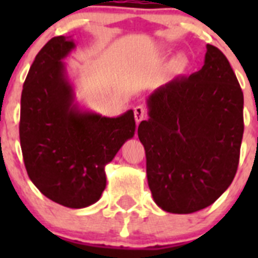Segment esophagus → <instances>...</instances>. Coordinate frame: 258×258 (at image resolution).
<instances>
[{"instance_id":"obj_1","label":"esophagus","mask_w":258,"mask_h":258,"mask_svg":"<svg viewBox=\"0 0 258 258\" xmlns=\"http://www.w3.org/2000/svg\"><path fill=\"white\" fill-rule=\"evenodd\" d=\"M146 113H147V111H146V108L143 106L134 107V118H136L137 124H140L143 118L146 117Z\"/></svg>"}]
</instances>
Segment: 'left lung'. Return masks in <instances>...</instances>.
<instances>
[{
    "label": "left lung",
    "instance_id": "1",
    "mask_svg": "<svg viewBox=\"0 0 258 258\" xmlns=\"http://www.w3.org/2000/svg\"><path fill=\"white\" fill-rule=\"evenodd\" d=\"M244 98L227 58L207 45L202 70L172 80L147 99L138 126L155 203L188 214L213 204L235 177Z\"/></svg>",
    "mask_w": 258,
    "mask_h": 258
}]
</instances>
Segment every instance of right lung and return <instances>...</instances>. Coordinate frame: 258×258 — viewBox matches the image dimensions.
<instances>
[{"label":"right lung","mask_w":258,"mask_h":258,"mask_svg":"<svg viewBox=\"0 0 258 258\" xmlns=\"http://www.w3.org/2000/svg\"><path fill=\"white\" fill-rule=\"evenodd\" d=\"M76 47L54 37L40 50L23 85L19 137L29 178L52 202L85 208L106 188V168L136 132L133 109L106 117L83 109L63 59Z\"/></svg>","instance_id":"1"}]
</instances>
